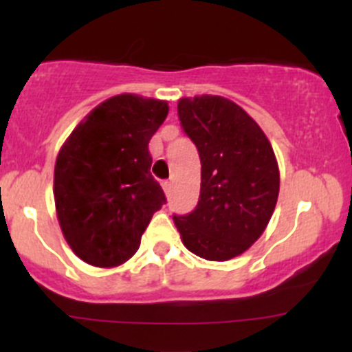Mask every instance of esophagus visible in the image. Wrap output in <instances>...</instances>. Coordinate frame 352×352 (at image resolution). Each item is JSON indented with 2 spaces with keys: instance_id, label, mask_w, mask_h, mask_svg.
Wrapping results in <instances>:
<instances>
[{
  "instance_id": "esophagus-1",
  "label": "esophagus",
  "mask_w": 352,
  "mask_h": 352,
  "mask_svg": "<svg viewBox=\"0 0 352 352\" xmlns=\"http://www.w3.org/2000/svg\"><path fill=\"white\" fill-rule=\"evenodd\" d=\"M162 186H163V190H165V194H170V190H172V182H170V180H165Z\"/></svg>"
}]
</instances>
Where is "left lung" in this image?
Segmentation results:
<instances>
[{"label":"left lung","instance_id":"1","mask_svg":"<svg viewBox=\"0 0 352 352\" xmlns=\"http://www.w3.org/2000/svg\"><path fill=\"white\" fill-rule=\"evenodd\" d=\"M179 119L201 158V194L173 216L182 243L206 261L239 257L264 233L279 196V166L267 136L219 95L180 98Z\"/></svg>","mask_w":352,"mask_h":352}]
</instances>
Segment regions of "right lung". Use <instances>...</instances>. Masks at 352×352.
<instances>
[{
	"instance_id": "1",
	"label": "right lung",
	"mask_w": 352,
	"mask_h": 352,
	"mask_svg": "<svg viewBox=\"0 0 352 352\" xmlns=\"http://www.w3.org/2000/svg\"><path fill=\"white\" fill-rule=\"evenodd\" d=\"M168 102L110 97L73 129L54 166V202L71 250L95 267H117L138 252L144 230L166 202L151 175V136Z\"/></svg>"
}]
</instances>
